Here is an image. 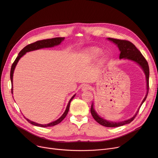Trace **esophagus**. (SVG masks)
Returning <instances> with one entry per match:
<instances>
[{"instance_id":"obj_1","label":"esophagus","mask_w":158,"mask_h":158,"mask_svg":"<svg viewBox=\"0 0 158 158\" xmlns=\"http://www.w3.org/2000/svg\"><path fill=\"white\" fill-rule=\"evenodd\" d=\"M89 86L88 84H84L82 86V91H87L88 89H89Z\"/></svg>"}]
</instances>
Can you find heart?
Returning a JSON list of instances; mask_svg holds the SVG:
<instances>
[{"label":"heart","mask_w":158,"mask_h":158,"mask_svg":"<svg viewBox=\"0 0 158 158\" xmlns=\"http://www.w3.org/2000/svg\"><path fill=\"white\" fill-rule=\"evenodd\" d=\"M98 51H93L92 52V56H93V57H97L98 55Z\"/></svg>","instance_id":"b5f03b06"}]
</instances>
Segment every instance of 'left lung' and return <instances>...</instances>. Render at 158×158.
Instances as JSON below:
<instances>
[{
  "instance_id": "1",
  "label": "left lung",
  "mask_w": 158,
  "mask_h": 158,
  "mask_svg": "<svg viewBox=\"0 0 158 158\" xmlns=\"http://www.w3.org/2000/svg\"><path fill=\"white\" fill-rule=\"evenodd\" d=\"M107 40H109L111 41H113L114 44L117 45L118 47L120 54V59H126V60H129L133 61L136 63H137L142 68L145 74V77H146V80H147V94L143 98V100L142 102V104H140V106L139 107L138 110L137 111L136 113L131 118L128 119L125 121H122V122H111V121H107L101 117H99V115L96 113L94 108V104L92 103V106H91V109L90 111L91 113H92V117L94 118L98 123H100L101 125L107 127H120L122 126L125 125V124H127L131 123L132 120L135 119L136 117V116L137 115L140 107L142 106V104L145 101V99L147 97L148 92V79H149V67H148V64L145 60V58L143 57V56L142 54V53L140 52L139 50L135 47V45L132 44L131 41H127V40H118V39H114V38H108Z\"/></svg>"
}]
</instances>
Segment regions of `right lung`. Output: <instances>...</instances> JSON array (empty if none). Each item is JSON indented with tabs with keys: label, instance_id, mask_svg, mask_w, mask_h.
Segmentation results:
<instances>
[{
	"label": "right lung",
	"instance_id": "add662e5",
	"mask_svg": "<svg viewBox=\"0 0 158 158\" xmlns=\"http://www.w3.org/2000/svg\"><path fill=\"white\" fill-rule=\"evenodd\" d=\"M64 38H62V37H58V38H51V39H47V40H39L36 41L35 43L31 44L29 45H27V46L25 47L22 51L19 52V56L16 57V60H15V61L13 62L12 66H11V72H10V78H11V84H12V88H11V94H13V73H14V70L15 69L16 67V64H17L19 60L20 59V57H22L27 52H30V51H35V50H38V49H40V48H48V47H52L56 45H60L61 41H63L64 40ZM74 95L71 98L69 102V104L66 106V108L65 110V111L64 112V113L62 114L61 117L58 118L57 120H56V121H54L51 123H49L48 124H40V123H37L36 122H34L32 121L29 120V119L26 118L27 121H28L30 123L32 124V125L36 126H39V127H51V126H54L57 125V124L60 123L65 117L66 114H68V112L69 111V108H70V102L72 101V99L73 98V97H75Z\"/></svg>",
	"mask_w": 158,
	"mask_h": 158
}]
</instances>
